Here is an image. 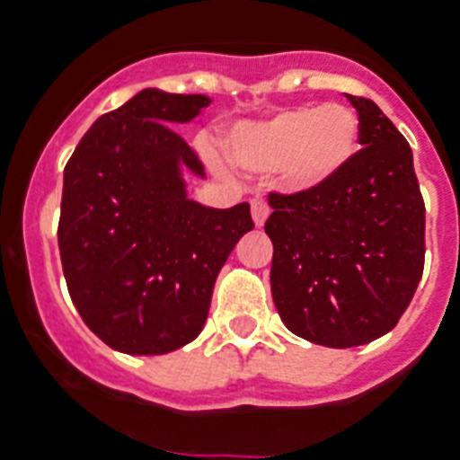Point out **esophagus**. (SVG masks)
<instances>
[{
    "label": "esophagus",
    "mask_w": 460,
    "mask_h": 460,
    "mask_svg": "<svg viewBox=\"0 0 460 460\" xmlns=\"http://www.w3.org/2000/svg\"><path fill=\"white\" fill-rule=\"evenodd\" d=\"M250 208H252V219L257 226H264L266 217H269V206H266V200L260 199V196H254L250 200Z\"/></svg>",
    "instance_id": "1"
}]
</instances>
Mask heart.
<instances>
[{"label": "heart", "mask_w": 460, "mask_h": 460, "mask_svg": "<svg viewBox=\"0 0 460 460\" xmlns=\"http://www.w3.org/2000/svg\"><path fill=\"white\" fill-rule=\"evenodd\" d=\"M360 119L343 105L292 107L264 121L238 123L231 158L250 172H278L288 191L306 194L341 175L360 149Z\"/></svg>", "instance_id": "heart-1"}]
</instances>
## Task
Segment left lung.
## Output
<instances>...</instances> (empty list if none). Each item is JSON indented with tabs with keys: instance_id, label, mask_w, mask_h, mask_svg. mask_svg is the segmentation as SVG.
Returning <instances> with one entry per match:
<instances>
[{
	"instance_id": "left-lung-1",
	"label": "left lung",
	"mask_w": 460,
	"mask_h": 460,
	"mask_svg": "<svg viewBox=\"0 0 460 460\" xmlns=\"http://www.w3.org/2000/svg\"><path fill=\"white\" fill-rule=\"evenodd\" d=\"M346 98L360 119L362 149L318 191H271L264 224L278 315L296 337L330 349L388 334L426 257V206L409 142L372 100Z\"/></svg>"
}]
</instances>
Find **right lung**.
<instances>
[{
  "label": "right lung",
  "mask_w": 460,
  "mask_h": 460,
  "mask_svg": "<svg viewBox=\"0 0 460 460\" xmlns=\"http://www.w3.org/2000/svg\"><path fill=\"white\" fill-rule=\"evenodd\" d=\"M206 95L145 88L107 111L65 165L58 248L88 330L114 350L164 355L206 325L231 250L254 229L248 203L219 210L187 196L182 165L203 164L172 126Z\"/></svg>",
  "instance_id": "add662e5"
}]
</instances>
